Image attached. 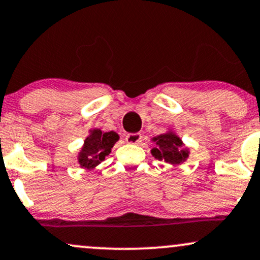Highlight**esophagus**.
Instances as JSON below:
<instances>
[{
    "label": "esophagus",
    "mask_w": 260,
    "mask_h": 260,
    "mask_svg": "<svg viewBox=\"0 0 260 260\" xmlns=\"http://www.w3.org/2000/svg\"><path fill=\"white\" fill-rule=\"evenodd\" d=\"M142 134L139 133H128L126 136L127 143H131V144H138L142 142Z\"/></svg>",
    "instance_id": "esophagus-1"
}]
</instances>
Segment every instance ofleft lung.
I'll list each match as a JSON object with an SVG mask.
<instances>
[{"mask_svg":"<svg viewBox=\"0 0 260 260\" xmlns=\"http://www.w3.org/2000/svg\"><path fill=\"white\" fill-rule=\"evenodd\" d=\"M156 147L151 150L153 156L159 160H164L169 164L183 162L188 157V149L182 148V140L174 133L160 134L159 137L154 138Z\"/></svg>","mask_w":260,"mask_h":260,"instance_id":"1","label":"left lung"}]
</instances>
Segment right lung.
<instances>
[{"mask_svg": "<svg viewBox=\"0 0 260 260\" xmlns=\"http://www.w3.org/2000/svg\"><path fill=\"white\" fill-rule=\"evenodd\" d=\"M118 140V134L115 132L103 133L100 129H94L85 139L84 147L79 154V164L82 168L92 169L111 153V148Z\"/></svg>", "mask_w": 260, "mask_h": 260, "instance_id": "add662e5", "label": "right lung"}]
</instances>
